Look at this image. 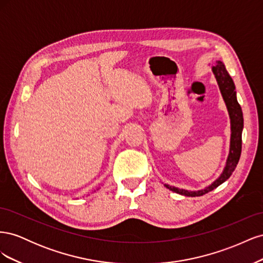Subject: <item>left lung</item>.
Here are the masks:
<instances>
[{"instance_id":"left-lung-1","label":"left lung","mask_w":263,"mask_h":263,"mask_svg":"<svg viewBox=\"0 0 263 263\" xmlns=\"http://www.w3.org/2000/svg\"><path fill=\"white\" fill-rule=\"evenodd\" d=\"M212 71L217 81L219 91L221 93L222 99H224L230 118V132H232V134H230L229 155L226 160L225 168L220 173V176L215 180L212 184L206 186L205 189L198 191H187L176 186H170L169 184H164L166 189L184 196H202L219 186L221 183H224L226 180L229 179L230 176H232V173L236 169L241 155V135L243 129V116L241 107L237 101L235 83L232 77L227 72L225 65L221 61H216V65L212 67Z\"/></svg>"}]
</instances>
